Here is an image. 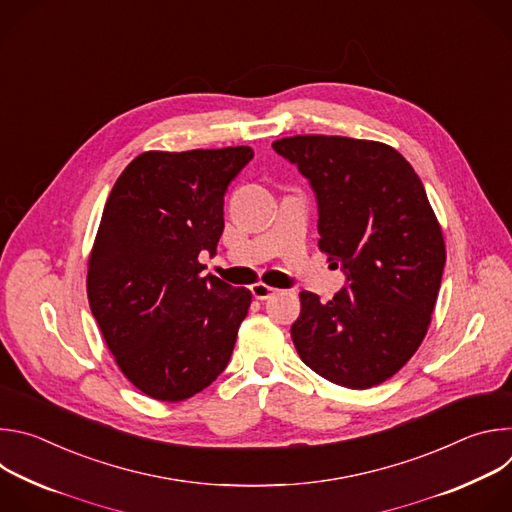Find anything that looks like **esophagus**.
Segmentation results:
<instances>
[{
    "label": "esophagus",
    "mask_w": 512,
    "mask_h": 512,
    "mask_svg": "<svg viewBox=\"0 0 512 512\" xmlns=\"http://www.w3.org/2000/svg\"><path fill=\"white\" fill-rule=\"evenodd\" d=\"M251 294H253V298L255 300H267V298H271L273 294H275V287H271V285H267V283H263V281H257V283H253L251 287Z\"/></svg>",
    "instance_id": "34e87169"
}]
</instances>
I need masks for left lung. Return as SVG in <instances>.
<instances>
[{
  "label": "left lung",
  "mask_w": 512,
  "mask_h": 512,
  "mask_svg": "<svg viewBox=\"0 0 512 512\" xmlns=\"http://www.w3.org/2000/svg\"><path fill=\"white\" fill-rule=\"evenodd\" d=\"M273 150L318 198V247L348 287L322 304L302 291L291 340L320 377L348 389L391 379L431 324L446 265L442 227L411 164L387 143L294 135Z\"/></svg>",
  "instance_id": "1"
}]
</instances>
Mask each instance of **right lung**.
Listing matches in <instances>:
<instances>
[{
	"label": "right lung",
	"mask_w": 512,
	"mask_h": 512,
	"mask_svg": "<svg viewBox=\"0 0 512 512\" xmlns=\"http://www.w3.org/2000/svg\"><path fill=\"white\" fill-rule=\"evenodd\" d=\"M249 145L143 152L117 178L89 255L87 296L125 379L158 401H184L221 375L251 291L202 275L216 253L225 192Z\"/></svg>",
	"instance_id": "add662e5"
}]
</instances>
